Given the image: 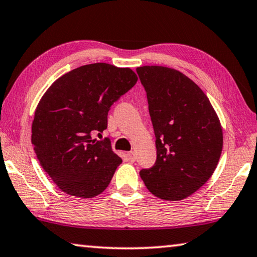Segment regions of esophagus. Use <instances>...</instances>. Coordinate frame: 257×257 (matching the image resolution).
<instances>
[{
  "mask_svg": "<svg viewBox=\"0 0 257 257\" xmlns=\"http://www.w3.org/2000/svg\"><path fill=\"white\" fill-rule=\"evenodd\" d=\"M126 156H127V159H128L130 162L136 161V153H134V152H128L127 154H126Z\"/></svg>",
  "mask_w": 257,
  "mask_h": 257,
  "instance_id": "1",
  "label": "esophagus"
}]
</instances>
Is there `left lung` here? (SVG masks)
Returning <instances> with one entry per match:
<instances>
[{
  "instance_id": "8db88e82",
  "label": "left lung",
  "mask_w": 257,
  "mask_h": 257,
  "mask_svg": "<svg viewBox=\"0 0 257 257\" xmlns=\"http://www.w3.org/2000/svg\"><path fill=\"white\" fill-rule=\"evenodd\" d=\"M137 73L147 93L157 155L140 177L160 199L183 200L214 173L223 148L222 126L206 94L179 71L152 65Z\"/></svg>"
}]
</instances>
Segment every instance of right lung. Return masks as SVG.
I'll use <instances>...</instances> for the list:
<instances>
[{
  "instance_id": "add662e5",
  "label": "right lung",
  "mask_w": 257,
  "mask_h": 257,
  "mask_svg": "<svg viewBox=\"0 0 257 257\" xmlns=\"http://www.w3.org/2000/svg\"><path fill=\"white\" fill-rule=\"evenodd\" d=\"M138 80L128 68L106 63L82 65L58 78L39 102L32 145L42 169L66 194L93 197L108 187L121 159L108 138L111 105Z\"/></svg>"
}]
</instances>
